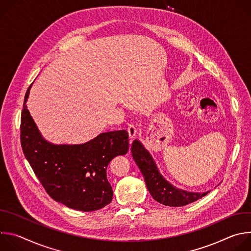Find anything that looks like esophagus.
<instances>
[{"label":"esophagus","mask_w":251,"mask_h":251,"mask_svg":"<svg viewBox=\"0 0 251 251\" xmlns=\"http://www.w3.org/2000/svg\"><path fill=\"white\" fill-rule=\"evenodd\" d=\"M127 131H128V135H129V138L130 139H133L135 136H136V133H137V129L134 125L130 124L128 127H127Z\"/></svg>","instance_id":"1"}]
</instances>
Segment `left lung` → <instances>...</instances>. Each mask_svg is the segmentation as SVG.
<instances>
[{"label":"left lung","instance_id":"8db88e82","mask_svg":"<svg viewBox=\"0 0 251 251\" xmlns=\"http://www.w3.org/2000/svg\"><path fill=\"white\" fill-rule=\"evenodd\" d=\"M134 161L145 178L147 189L153 199L168 206H183L204 197L208 192L193 193L180 190L171 185L160 174L151 154L138 140H134L131 146Z\"/></svg>","mask_w":251,"mask_h":251}]
</instances>
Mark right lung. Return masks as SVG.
<instances>
[{
	"mask_svg": "<svg viewBox=\"0 0 251 251\" xmlns=\"http://www.w3.org/2000/svg\"><path fill=\"white\" fill-rule=\"evenodd\" d=\"M26 90L22 118L21 144L35 176L55 201L81 211L100 209L111 202L112 187L107 166L129 150L126 130L101 133L79 145H55L39 131L26 107Z\"/></svg>",
	"mask_w": 251,
	"mask_h": 251,
	"instance_id": "obj_1",
	"label": "right lung"
}]
</instances>
